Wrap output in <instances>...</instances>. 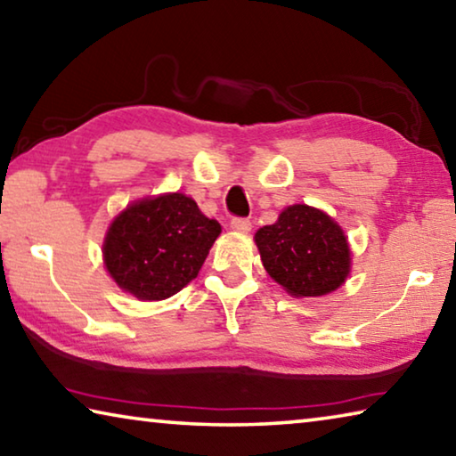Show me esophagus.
Masks as SVG:
<instances>
[{"label": "esophagus", "mask_w": 456, "mask_h": 456, "mask_svg": "<svg viewBox=\"0 0 456 456\" xmlns=\"http://www.w3.org/2000/svg\"><path fill=\"white\" fill-rule=\"evenodd\" d=\"M231 229L239 231V233H249L251 221L245 219V217H235V219H231Z\"/></svg>", "instance_id": "obj_1"}]
</instances>
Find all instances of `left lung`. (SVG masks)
<instances>
[{
    "mask_svg": "<svg viewBox=\"0 0 456 456\" xmlns=\"http://www.w3.org/2000/svg\"><path fill=\"white\" fill-rule=\"evenodd\" d=\"M256 243L267 273L291 296H326L348 277L344 231L307 205L288 207L277 223L257 231Z\"/></svg>",
    "mask_w": 456,
    "mask_h": 456,
    "instance_id": "left-lung-1",
    "label": "left lung"
}]
</instances>
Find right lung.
<instances>
[{
    "label": "right lung",
    "instance_id": "1",
    "mask_svg": "<svg viewBox=\"0 0 456 456\" xmlns=\"http://www.w3.org/2000/svg\"><path fill=\"white\" fill-rule=\"evenodd\" d=\"M219 233V223L181 192L144 199L112 221L104 264L125 291L165 299L195 280Z\"/></svg>",
    "mask_w": 456,
    "mask_h": 456
}]
</instances>
